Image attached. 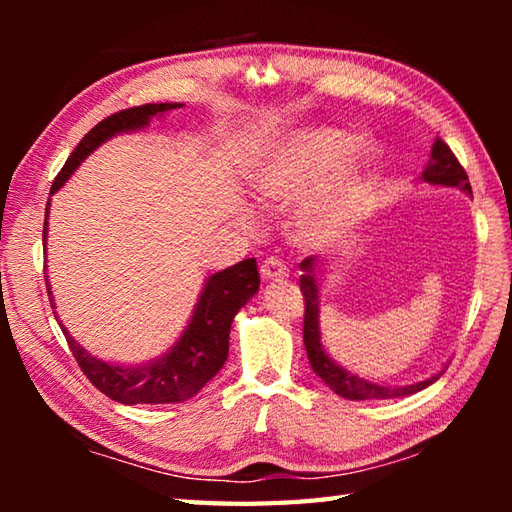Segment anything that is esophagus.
<instances>
[{"label": "esophagus", "instance_id": "34e87169", "mask_svg": "<svg viewBox=\"0 0 512 512\" xmlns=\"http://www.w3.org/2000/svg\"><path fill=\"white\" fill-rule=\"evenodd\" d=\"M259 273H262V280L264 282H284L289 277V268L284 266L280 259H266V262L262 264V268H259Z\"/></svg>", "mask_w": 512, "mask_h": 512}]
</instances>
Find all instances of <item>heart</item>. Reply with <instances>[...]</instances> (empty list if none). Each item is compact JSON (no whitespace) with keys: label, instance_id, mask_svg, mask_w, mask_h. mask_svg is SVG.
<instances>
[{"label":"heart","instance_id":"heart-1","mask_svg":"<svg viewBox=\"0 0 512 512\" xmlns=\"http://www.w3.org/2000/svg\"><path fill=\"white\" fill-rule=\"evenodd\" d=\"M381 146L332 126L293 128L259 155L250 189L271 210H289L298 246H339L366 221L381 178Z\"/></svg>","mask_w":512,"mask_h":512}]
</instances>
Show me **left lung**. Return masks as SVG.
I'll return each instance as SVG.
<instances>
[{
	"label": "left lung",
	"mask_w": 512,
	"mask_h": 512,
	"mask_svg": "<svg viewBox=\"0 0 512 512\" xmlns=\"http://www.w3.org/2000/svg\"><path fill=\"white\" fill-rule=\"evenodd\" d=\"M420 180L433 187L461 189L467 196H472V187L470 180H467L465 169L458 164L454 153L449 151V146L440 140V137H436V142L431 146V158L427 162V167H424ZM300 271V291L302 296H305V329H302V339H305L307 357L311 363V370H314L336 395L354 402L395 400V397H409L413 393L424 391V388L431 386L433 381L443 375V370H438L436 375H431L424 381H415V384L406 386H391L363 379L357 372L343 368L339 361L329 357L323 341H320L323 339V334H320V287H323L327 277V268L320 266L316 257H307L302 259Z\"/></svg>",
	"instance_id": "1"
}]
</instances>
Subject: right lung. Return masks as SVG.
<instances>
[{
	"instance_id": "add662e5",
	"label": "right lung",
	"mask_w": 512,
	"mask_h": 512,
	"mask_svg": "<svg viewBox=\"0 0 512 512\" xmlns=\"http://www.w3.org/2000/svg\"><path fill=\"white\" fill-rule=\"evenodd\" d=\"M185 103H146V106L128 108L115 112L108 119L99 121L92 131L83 137L74 153L69 155L65 167L51 185L47 212H45V230H42V246L47 250V230H49V205L60 187H63L74 171L88 160V155L99 149L101 144L124 133L142 131L151 124V119H162L167 112L183 108ZM47 291L51 300V309H56L54 293L47 280ZM259 291V273L255 259H244L230 268L207 277L198 300L189 316L183 334L176 343L160 357L142 361V363H117L103 361L94 357L83 345L69 334L63 320H56L63 329L65 339L72 348V354L79 361L81 370L88 375L94 386L103 395L119 404H176L194 397L210 381L216 372L223 368L228 359L230 345V327L239 309Z\"/></svg>"
}]
</instances>
